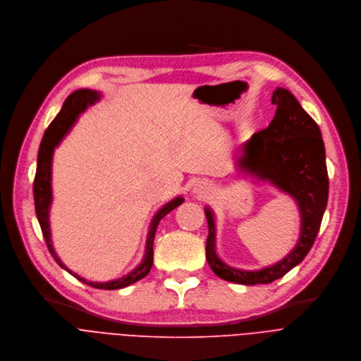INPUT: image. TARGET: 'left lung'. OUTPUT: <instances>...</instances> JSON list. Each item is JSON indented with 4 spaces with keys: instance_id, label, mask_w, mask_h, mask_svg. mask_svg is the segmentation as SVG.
<instances>
[{
    "instance_id": "1",
    "label": "left lung",
    "mask_w": 361,
    "mask_h": 361,
    "mask_svg": "<svg viewBox=\"0 0 361 361\" xmlns=\"http://www.w3.org/2000/svg\"><path fill=\"white\" fill-rule=\"evenodd\" d=\"M271 104L277 108L274 118L245 143L239 165L296 199L302 213L298 246L274 266L256 271L233 269L216 256L213 214L209 207L204 210L209 228L206 260L210 269L224 280L247 286L271 283L306 257L317 238L329 197L326 151L319 125L290 91L277 88Z\"/></svg>"
}]
</instances>
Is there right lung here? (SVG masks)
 I'll use <instances>...</instances> for the list:
<instances>
[{
    "label": "right lung",
    "instance_id": "1",
    "mask_svg": "<svg viewBox=\"0 0 361 361\" xmlns=\"http://www.w3.org/2000/svg\"><path fill=\"white\" fill-rule=\"evenodd\" d=\"M98 99H99V94L95 92V91H90V90L75 91L74 94H71L66 98V101L62 105V109L59 111V114L55 116V119L47 128L45 133L42 136V140H41L39 151H38L37 172H35V178H34V202H35V213H37V218H38V222H39V226H41V231H42V236H44L47 247H48L49 253L52 255V257L55 259V262L62 269L69 271L72 276L77 277L80 281L91 286V287H95V289L116 290V289H122V287H126V286L143 279L151 271V267H152V263H154V239H155L157 228H158V225H159V222H161L164 216H166L171 210H173L175 207H178L183 202V197L173 199L172 202L166 203L155 214V218L151 224L149 233H148L145 257H143V262L135 270H132L129 274H126V276H123L118 280H112V281H106V283H94V281H88V280L80 277L78 274L72 273L71 270H68L65 267V264L59 260V257L56 256V253H55V250L51 245V233H49L48 212H49V204H51V199H52V193H51L52 154H54L55 147H58V143L65 136V133L69 130L72 123L75 122L78 115L81 112H84L88 105H92Z\"/></svg>",
    "mask_w": 361,
    "mask_h": 361
}]
</instances>
